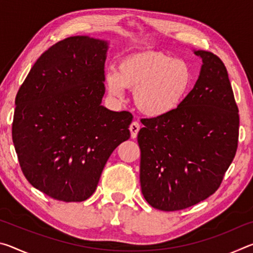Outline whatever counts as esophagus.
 Here are the masks:
<instances>
[{
    "label": "esophagus",
    "mask_w": 253,
    "mask_h": 253,
    "mask_svg": "<svg viewBox=\"0 0 253 253\" xmlns=\"http://www.w3.org/2000/svg\"><path fill=\"white\" fill-rule=\"evenodd\" d=\"M139 128H140V126H139V124L137 123V122H132V123L130 124L129 130H130L131 138H136L137 134H138V131H139Z\"/></svg>",
    "instance_id": "esophagus-1"
}]
</instances>
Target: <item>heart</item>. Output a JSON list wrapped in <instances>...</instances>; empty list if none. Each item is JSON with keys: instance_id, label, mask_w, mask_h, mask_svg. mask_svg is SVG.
<instances>
[{"instance_id": "b5f03b06", "label": "heart", "mask_w": 253, "mask_h": 253, "mask_svg": "<svg viewBox=\"0 0 253 253\" xmlns=\"http://www.w3.org/2000/svg\"><path fill=\"white\" fill-rule=\"evenodd\" d=\"M193 84V71L185 61L155 51L124 58L117 72L106 76L109 95L125 96V88L134 90L135 104L149 117H165L176 111Z\"/></svg>"}]
</instances>
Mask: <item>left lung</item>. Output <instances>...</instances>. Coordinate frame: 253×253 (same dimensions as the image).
Instances as JSON below:
<instances>
[{"label":"left lung","mask_w":253,"mask_h":253,"mask_svg":"<svg viewBox=\"0 0 253 253\" xmlns=\"http://www.w3.org/2000/svg\"><path fill=\"white\" fill-rule=\"evenodd\" d=\"M194 53L203 63L186 99L169 116L142 119L137 136L142 193L162 211L212 195L238 147L239 109L224 63L209 51Z\"/></svg>","instance_id":"left-lung-1"}]
</instances>
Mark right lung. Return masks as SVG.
<instances>
[{"instance_id": "add662e5", "label": "right lung", "mask_w": 253, "mask_h": 253, "mask_svg": "<svg viewBox=\"0 0 253 253\" xmlns=\"http://www.w3.org/2000/svg\"><path fill=\"white\" fill-rule=\"evenodd\" d=\"M108 42L88 36L41 54L15 98L12 138L29 183L50 198L83 202L111 153L130 137L132 116L101 105Z\"/></svg>"}]
</instances>
